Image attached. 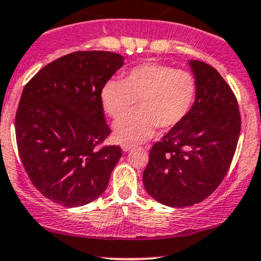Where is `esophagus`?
<instances>
[{
  "mask_svg": "<svg viewBox=\"0 0 261 261\" xmlns=\"http://www.w3.org/2000/svg\"><path fill=\"white\" fill-rule=\"evenodd\" d=\"M133 147H134V146L130 145V144H122L121 145V150L124 151V152H127V151H130Z\"/></svg>",
  "mask_w": 261,
  "mask_h": 261,
  "instance_id": "34e87169",
  "label": "esophagus"
}]
</instances>
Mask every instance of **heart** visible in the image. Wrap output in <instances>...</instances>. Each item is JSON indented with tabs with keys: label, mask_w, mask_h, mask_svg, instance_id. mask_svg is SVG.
I'll return each mask as SVG.
<instances>
[{
	"label": "heart",
	"mask_w": 261,
	"mask_h": 261,
	"mask_svg": "<svg viewBox=\"0 0 261 261\" xmlns=\"http://www.w3.org/2000/svg\"><path fill=\"white\" fill-rule=\"evenodd\" d=\"M197 98L196 76L162 63H145L128 71L124 80H108L100 95L105 113L113 119L124 115L138 100L139 110L114 125V135L122 142L145 141L157 126L170 130L182 124Z\"/></svg>",
	"instance_id": "obj_1"
}]
</instances>
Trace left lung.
I'll list each match as a JSON object with an SVG mask.
<instances>
[{"instance_id": "8db88e82", "label": "left lung", "mask_w": 261, "mask_h": 261, "mask_svg": "<svg viewBox=\"0 0 261 261\" xmlns=\"http://www.w3.org/2000/svg\"><path fill=\"white\" fill-rule=\"evenodd\" d=\"M198 98L187 119L150 151L145 190L168 207H188L211 196L230 167L240 134V113L231 89L207 63L188 61Z\"/></svg>"}]
</instances>
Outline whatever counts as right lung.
Wrapping results in <instances>:
<instances>
[{
	"mask_svg": "<svg viewBox=\"0 0 261 261\" xmlns=\"http://www.w3.org/2000/svg\"><path fill=\"white\" fill-rule=\"evenodd\" d=\"M122 65L113 51H74L42 68L22 91L14 121L19 157L51 202L80 207L107 190L121 148L96 147L110 134L100 95Z\"/></svg>",
	"mask_w": 261,
	"mask_h": 261,
	"instance_id": "right-lung-1",
	"label": "right lung"
}]
</instances>
